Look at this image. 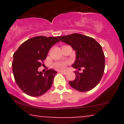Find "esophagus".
<instances>
[{
	"label": "esophagus",
	"instance_id": "1",
	"mask_svg": "<svg viewBox=\"0 0 124 124\" xmlns=\"http://www.w3.org/2000/svg\"><path fill=\"white\" fill-rule=\"evenodd\" d=\"M60 72L61 73L64 74V75H66V74L67 73L66 72H65V71H60Z\"/></svg>",
	"mask_w": 124,
	"mask_h": 124
}]
</instances>
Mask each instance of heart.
Instances as JSON below:
<instances>
[{
	"label": "heart",
	"mask_w": 124,
	"mask_h": 124,
	"mask_svg": "<svg viewBox=\"0 0 124 124\" xmlns=\"http://www.w3.org/2000/svg\"><path fill=\"white\" fill-rule=\"evenodd\" d=\"M67 63L64 62H60L55 63L54 65V68L58 70H63L66 68Z\"/></svg>",
	"instance_id": "b5f03b06"
}]
</instances>
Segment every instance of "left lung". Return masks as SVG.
Instances as JSON below:
<instances>
[{
	"label": "left lung",
	"instance_id": "left-lung-1",
	"mask_svg": "<svg viewBox=\"0 0 124 124\" xmlns=\"http://www.w3.org/2000/svg\"><path fill=\"white\" fill-rule=\"evenodd\" d=\"M62 42L72 46L76 52V59L72 66L83 72L75 71L76 78L69 81L76 90L85 92L94 88L101 79L105 69V56L102 47L93 38L80 34L59 36Z\"/></svg>",
	"mask_w": 124,
	"mask_h": 124
}]
</instances>
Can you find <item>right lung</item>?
I'll use <instances>...</instances> for the list:
<instances>
[{
	"label": "right lung",
	"mask_w": 124,
	"mask_h": 124,
	"mask_svg": "<svg viewBox=\"0 0 124 124\" xmlns=\"http://www.w3.org/2000/svg\"><path fill=\"white\" fill-rule=\"evenodd\" d=\"M59 41L55 37H35L23 42L14 54V78L20 89L28 96H40L51 88L57 72L48 69L43 73L38 68L42 65L49 49Z\"/></svg>",
	"instance_id": "1"
}]
</instances>
